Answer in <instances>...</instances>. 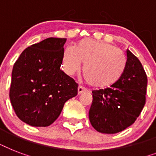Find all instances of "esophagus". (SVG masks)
<instances>
[{"instance_id": "obj_1", "label": "esophagus", "mask_w": 156, "mask_h": 156, "mask_svg": "<svg viewBox=\"0 0 156 156\" xmlns=\"http://www.w3.org/2000/svg\"><path fill=\"white\" fill-rule=\"evenodd\" d=\"M87 89H86L85 87H82V86H78V95H81L82 93L85 92V91H87Z\"/></svg>"}]
</instances>
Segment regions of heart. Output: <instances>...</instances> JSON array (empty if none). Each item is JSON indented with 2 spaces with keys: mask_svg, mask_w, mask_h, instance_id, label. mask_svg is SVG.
<instances>
[{
  "mask_svg": "<svg viewBox=\"0 0 156 156\" xmlns=\"http://www.w3.org/2000/svg\"><path fill=\"white\" fill-rule=\"evenodd\" d=\"M62 67L68 75H73L84 63L83 73L85 80L95 88L116 84L126 69L124 54L110 44L92 39H84L75 48H66L62 53Z\"/></svg>",
  "mask_w": 156,
  "mask_h": 156,
  "instance_id": "heart-1",
  "label": "heart"
}]
</instances>
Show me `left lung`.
Listing matches in <instances>:
<instances>
[{"mask_svg": "<svg viewBox=\"0 0 156 156\" xmlns=\"http://www.w3.org/2000/svg\"><path fill=\"white\" fill-rule=\"evenodd\" d=\"M126 69L120 80L106 89L93 90L89 120L95 129L116 133L134 123L146 103L147 77L142 64L127 49Z\"/></svg>", "mask_w": 156, "mask_h": 156, "instance_id": "8db88e82", "label": "left lung"}]
</instances>
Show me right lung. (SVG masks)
Returning <instances> with one entry per match:
<instances>
[{"label": "right lung", "mask_w": 156, "mask_h": 156, "mask_svg": "<svg viewBox=\"0 0 156 156\" xmlns=\"http://www.w3.org/2000/svg\"><path fill=\"white\" fill-rule=\"evenodd\" d=\"M66 42L65 38H48L27 48L13 65L11 104L30 126H50L65 103L78 95V84L60 69Z\"/></svg>", "instance_id": "right-lung-1"}]
</instances>
